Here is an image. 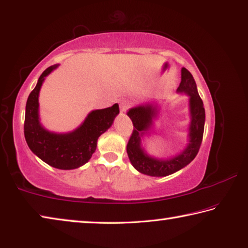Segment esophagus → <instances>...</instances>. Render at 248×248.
<instances>
[{
    "mask_svg": "<svg viewBox=\"0 0 248 248\" xmlns=\"http://www.w3.org/2000/svg\"><path fill=\"white\" fill-rule=\"evenodd\" d=\"M127 108H128V102L127 101H125V100H123V101H121L120 102V109H121V112L123 113V112H125L127 109Z\"/></svg>",
    "mask_w": 248,
    "mask_h": 248,
    "instance_id": "esophagus-1",
    "label": "esophagus"
}]
</instances>
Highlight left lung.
<instances>
[{
  "mask_svg": "<svg viewBox=\"0 0 248 248\" xmlns=\"http://www.w3.org/2000/svg\"><path fill=\"white\" fill-rule=\"evenodd\" d=\"M177 92L189 97V125L186 144L179 153L168 157H156L148 154L143 143L155 133V120L159 117L164 101L149 100L128 108L134 131L126 151L129 161L137 171L151 177H166L179 171L191 162L200 149L203 137L205 111L192 75L186 68L181 69V82Z\"/></svg>",
  "mask_w": 248,
  "mask_h": 248,
  "instance_id": "1",
  "label": "left lung"
}]
</instances>
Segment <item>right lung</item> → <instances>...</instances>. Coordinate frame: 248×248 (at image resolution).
I'll use <instances>...</instances> for the list:
<instances>
[{
    "instance_id": "add662e5",
    "label": "right lung",
    "mask_w": 248,
    "mask_h": 248,
    "mask_svg": "<svg viewBox=\"0 0 248 248\" xmlns=\"http://www.w3.org/2000/svg\"><path fill=\"white\" fill-rule=\"evenodd\" d=\"M58 67L57 63L47 68L28 96L24 135L31 151L43 161L57 169L71 170L90 160L96 149L97 139L112 126L120 109L117 103L111 108L93 109L71 132L57 133L47 129L40 122L39 92L46 77Z\"/></svg>"
}]
</instances>
